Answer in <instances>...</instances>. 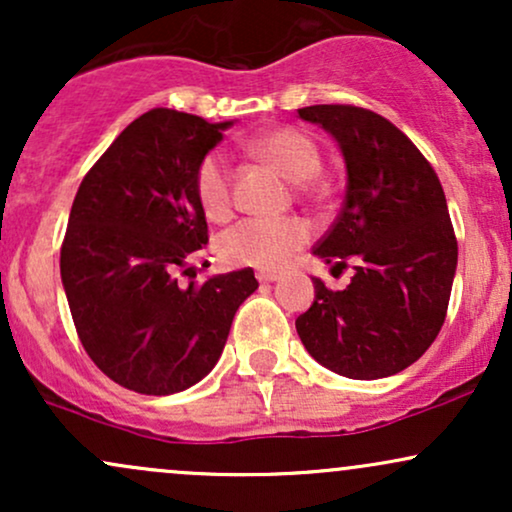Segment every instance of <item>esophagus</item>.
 I'll return each mask as SVG.
<instances>
[{"instance_id":"obj_1","label":"esophagus","mask_w":512,"mask_h":512,"mask_svg":"<svg viewBox=\"0 0 512 512\" xmlns=\"http://www.w3.org/2000/svg\"><path fill=\"white\" fill-rule=\"evenodd\" d=\"M257 279H260V284H272V281L279 279V274H276V272H257Z\"/></svg>"}]
</instances>
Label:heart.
I'll list each match as a JSON object with an SVG mask.
<instances>
[{"label": "heart", "mask_w": 512, "mask_h": 512, "mask_svg": "<svg viewBox=\"0 0 512 512\" xmlns=\"http://www.w3.org/2000/svg\"><path fill=\"white\" fill-rule=\"evenodd\" d=\"M252 151L269 161L293 182H305L320 170V149L298 129L284 127L262 134ZM195 195L209 219H223L231 211V175L219 151H211L195 170ZM310 228L301 219H245L219 238L221 260L231 267L279 269L308 243Z\"/></svg>", "instance_id": "obj_1"}]
</instances>
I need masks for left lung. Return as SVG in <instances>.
Segmentation results:
<instances>
[{"label": "left lung", "mask_w": 512, "mask_h": 512, "mask_svg": "<svg viewBox=\"0 0 512 512\" xmlns=\"http://www.w3.org/2000/svg\"><path fill=\"white\" fill-rule=\"evenodd\" d=\"M301 120L330 132L346 166L337 221L315 245L334 269L354 267L344 291L313 279L315 301L296 330L334 373L378 380L419 361L448 313L457 240L440 180L404 132L356 105H310Z\"/></svg>", "instance_id": "left-lung-1"}]
</instances>
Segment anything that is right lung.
I'll use <instances>...</instances> for the list:
<instances>
[{
	"mask_svg": "<svg viewBox=\"0 0 512 512\" xmlns=\"http://www.w3.org/2000/svg\"><path fill=\"white\" fill-rule=\"evenodd\" d=\"M231 125L149 110L122 129L74 197L60 272L76 334L110 380L139 395L199 383L257 289L250 267L202 284L192 267L209 240L195 170Z\"/></svg>",
	"mask_w": 512,
	"mask_h": 512,
	"instance_id": "1",
	"label": "right lung"
}]
</instances>
